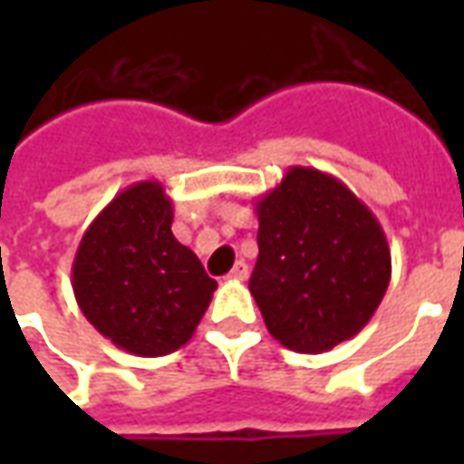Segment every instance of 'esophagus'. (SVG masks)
Wrapping results in <instances>:
<instances>
[{
	"label": "esophagus",
	"mask_w": 464,
	"mask_h": 464,
	"mask_svg": "<svg viewBox=\"0 0 464 464\" xmlns=\"http://www.w3.org/2000/svg\"><path fill=\"white\" fill-rule=\"evenodd\" d=\"M228 278H231V281H246V278H248V266L243 261H238L233 266V271L228 273Z\"/></svg>",
	"instance_id": "obj_1"
}]
</instances>
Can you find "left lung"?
Here are the masks:
<instances>
[{
    "mask_svg": "<svg viewBox=\"0 0 464 464\" xmlns=\"http://www.w3.org/2000/svg\"><path fill=\"white\" fill-rule=\"evenodd\" d=\"M258 261L251 295L266 328L295 353H325L358 335L390 283L380 221L335 176L291 166L256 201Z\"/></svg>",
    "mask_w": 464,
    "mask_h": 464,
    "instance_id": "left-lung-1",
    "label": "left lung"
}]
</instances>
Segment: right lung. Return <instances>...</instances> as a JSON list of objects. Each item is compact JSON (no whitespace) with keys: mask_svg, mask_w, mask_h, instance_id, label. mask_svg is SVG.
<instances>
[{"mask_svg":"<svg viewBox=\"0 0 464 464\" xmlns=\"http://www.w3.org/2000/svg\"><path fill=\"white\" fill-rule=\"evenodd\" d=\"M159 181L116 193L82 236L72 288L84 318L116 348L159 358L191 341L218 283L171 233Z\"/></svg>","mask_w":464,"mask_h":464,"instance_id":"right-lung-1","label":"right lung"}]
</instances>
